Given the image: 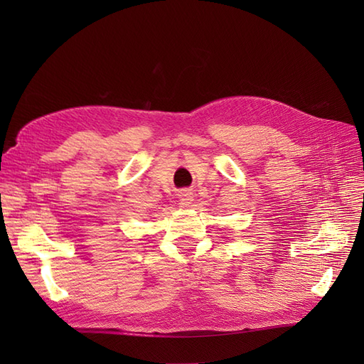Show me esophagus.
Wrapping results in <instances>:
<instances>
[{"mask_svg": "<svg viewBox=\"0 0 364 364\" xmlns=\"http://www.w3.org/2000/svg\"><path fill=\"white\" fill-rule=\"evenodd\" d=\"M193 191L191 190H182L181 193H179V202H181V205H183V206H188V205H191V202H193Z\"/></svg>", "mask_w": 364, "mask_h": 364, "instance_id": "esophagus-1", "label": "esophagus"}]
</instances>
